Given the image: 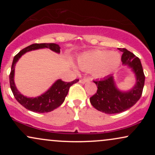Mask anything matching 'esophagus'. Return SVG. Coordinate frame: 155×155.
<instances>
[{"label": "esophagus", "instance_id": "34e87169", "mask_svg": "<svg viewBox=\"0 0 155 155\" xmlns=\"http://www.w3.org/2000/svg\"><path fill=\"white\" fill-rule=\"evenodd\" d=\"M89 81H90V79H82L79 80V82L81 84H85Z\"/></svg>", "mask_w": 155, "mask_h": 155}]
</instances>
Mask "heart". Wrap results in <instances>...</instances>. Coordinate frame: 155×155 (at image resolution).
I'll list each match as a JSON object with an SVG mask.
<instances>
[{"instance_id": "b5f03b06", "label": "heart", "mask_w": 155, "mask_h": 155, "mask_svg": "<svg viewBox=\"0 0 155 155\" xmlns=\"http://www.w3.org/2000/svg\"><path fill=\"white\" fill-rule=\"evenodd\" d=\"M120 54L117 51L92 50L78 57V66L81 70L90 71L95 77L108 75L120 65Z\"/></svg>"}]
</instances>
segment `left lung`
Returning a JSON list of instances; mask_svg holds the SVG:
<instances>
[{"label":"left lung","instance_id":"obj_1","mask_svg":"<svg viewBox=\"0 0 155 155\" xmlns=\"http://www.w3.org/2000/svg\"><path fill=\"white\" fill-rule=\"evenodd\" d=\"M119 50L123 52L122 65L130 68L135 74L136 84L130 90L122 91L117 88L113 74L93 81L97 90L90 98V103L97 110L108 114L121 113L134 106L140 99L144 86L145 76L139 58L124 48Z\"/></svg>","mask_w":155,"mask_h":155}]
</instances>
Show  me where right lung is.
Masks as SVG:
<instances>
[{
	"label": "right lung",
	"instance_id": "right-lung-1",
	"mask_svg": "<svg viewBox=\"0 0 155 155\" xmlns=\"http://www.w3.org/2000/svg\"><path fill=\"white\" fill-rule=\"evenodd\" d=\"M44 48H48L56 53L60 52V46L56 44H31L21 50L17 55H15L12 62V69H11L9 75L11 90L13 92L16 100L28 110L37 112V113H47L59 107L65 101L70 87L79 81V79H75L71 82H65L61 79H58L47 91L35 97H28L21 94L16 87L15 83V68L16 63H17L19 58L26 52L36 50L38 49H44Z\"/></svg>",
	"mask_w": 155,
	"mask_h": 155
}]
</instances>
